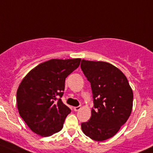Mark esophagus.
I'll return each mask as SVG.
<instances>
[{"label": "esophagus", "instance_id": "1", "mask_svg": "<svg viewBox=\"0 0 153 153\" xmlns=\"http://www.w3.org/2000/svg\"><path fill=\"white\" fill-rule=\"evenodd\" d=\"M81 106H78V107H74V111H80V110H81Z\"/></svg>", "mask_w": 153, "mask_h": 153}]
</instances>
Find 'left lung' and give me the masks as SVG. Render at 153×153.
Instances as JSON below:
<instances>
[{
	"mask_svg": "<svg viewBox=\"0 0 153 153\" xmlns=\"http://www.w3.org/2000/svg\"><path fill=\"white\" fill-rule=\"evenodd\" d=\"M81 68L90 82L94 107L91 117L81 123L87 137L103 141L114 136L131 113L133 92L126 75L103 61L81 60Z\"/></svg>",
	"mask_w": 153,
	"mask_h": 153,
	"instance_id": "left-lung-1",
	"label": "left lung"
}]
</instances>
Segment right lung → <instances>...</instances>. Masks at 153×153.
I'll list each match as a JSON object with an SVG mask.
<instances>
[{"mask_svg": "<svg viewBox=\"0 0 153 153\" xmlns=\"http://www.w3.org/2000/svg\"><path fill=\"white\" fill-rule=\"evenodd\" d=\"M81 60L51 59L36 66L22 79L16 94L18 111L34 133L48 137L63 128L71 110L57 97H62L66 78Z\"/></svg>", "mask_w": 153, "mask_h": 153, "instance_id": "right-lung-1", "label": "right lung"}]
</instances>
